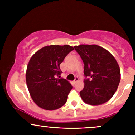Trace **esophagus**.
<instances>
[{"label": "esophagus", "mask_w": 135, "mask_h": 135, "mask_svg": "<svg viewBox=\"0 0 135 135\" xmlns=\"http://www.w3.org/2000/svg\"><path fill=\"white\" fill-rule=\"evenodd\" d=\"M78 80H79V78H78V77H75V80H74V84H75V83H76L78 81Z\"/></svg>", "instance_id": "34e87169"}]
</instances>
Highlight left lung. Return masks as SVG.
Masks as SVG:
<instances>
[{
    "instance_id": "left-lung-1",
    "label": "left lung",
    "mask_w": 135,
    "mask_h": 135,
    "mask_svg": "<svg viewBox=\"0 0 135 135\" xmlns=\"http://www.w3.org/2000/svg\"><path fill=\"white\" fill-rule=\"evenodd\" d=\"M84 64V74L89 77L84 80L80 92L84 102L100 105L106 103L117 91L120 80V70L114 56L105 48L96 44L74 46Z\"/></svg>"
}]
</instances>
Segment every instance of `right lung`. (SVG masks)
I'll list each match as a JSON object with an SVG mask.
<instances>
[{"mask_svg": "<svg viewBox=\"0 0 135 135\" xmlns=\"http://www.w3.org/2000/svg\"><path fill=\"white\" fill-rule=\"evenodd\" d=\"M74 48L69 45H51L31 57L26 71V83L31 98L40 108L54 110L66 102L72 89L68 80L60 77V65Z\"/></svg>", "mask_w": 135, "mask_h": 135, "instance_id": "1", "label": "right lung"}]
</instances>
